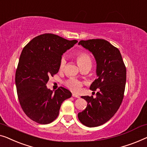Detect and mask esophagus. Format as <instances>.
<instances>
[{
  "mask_svg": "<svg viewBox=\"0 0 147 147\" xmlns=\"http://www.w3.org/2000/svg\"><path fill=\"white\" fill-rule=\"evenodd\" d=\"M72 96H73L74 97H76V98H80V97L78 95L76 94V93H72Z\"/></svg>",
  "mask_w": 147,
  "mask_h": 147,
  "instance_id": "1",
  "label": "esophagus"
}]
</instances>
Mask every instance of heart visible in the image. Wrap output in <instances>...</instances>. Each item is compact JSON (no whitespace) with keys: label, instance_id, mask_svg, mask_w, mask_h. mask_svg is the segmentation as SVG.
<instances>
[{"label":"heart","instance_id":"1","mask_svg":"<svg viewBox=\"0 0 147 147\" xmlns=\"http://www.w3.org/2000/svg\"><path fill=\"white\" fill-rule=\"evenodd\" d=\"M76 59H77L78 63L80 67L83 65L90 63L91 64V59L90 56L86 52H79L76 55ZM66 60H65V56H63L61 59L60 63H59V69H62L64 67ZM65 85L67 88H69L71 90L75 92H77L80 89V88L82 86V83L76 79L70 78L65 82Z\"/></svg>","mask_w":147,"mask_h":147}]
</instances>
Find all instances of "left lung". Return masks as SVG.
Here are the masks:
<instances>
[{
    "mask_svg": "<svg viewBox=\"0 0 147 147\" xmlns=\"http://www.w3.org/2000/svg\"><path fill=\"white\" fill-rule=\"evenodd\" d=\"M89 50L96 61L97 78L90 89L96 98L82 96L88 103L86 109L78 115L79 120L88 127H98L111 119L119 108L124 96L126 67L120 51L103 39L81 40L78 43Z\"/></svg>",
    "mask_w": 147,
    "mask_h": 147,
    "instance_id": "8db88e82",
    "label": "left lung"
}]
</instances>
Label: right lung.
I'll use <instances>...</instances> for the list:
<instances>
[{
  "label": "right lung",
  "instance_id": "right-lung-1",
  "mask_svg": "<svg viewBox=\"0 0 147 147\" xmlns=\"http://www.w3.org/2000/svg\"><path fill=\"white\" fill-rule=\"evenodd\" d=\"M52 34L35 37L23 48L16 71L18 100L25 114L40 124H48L59 115L61 103L71 97L63 87L54 92L46 86L58 73L61 56L77 43Z\"/></svg>",
  "mask_w": 147,
  "mask_h": 147
}]
</instances>
